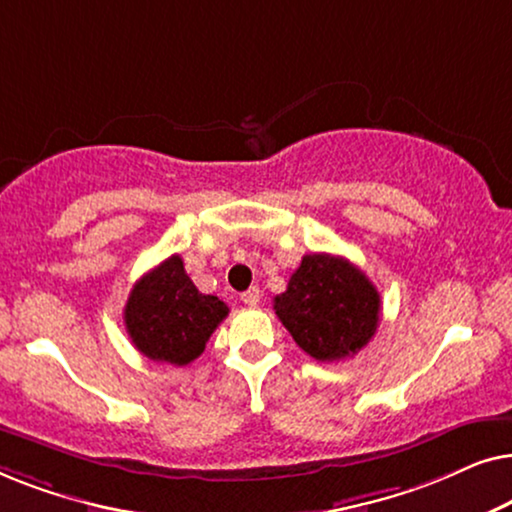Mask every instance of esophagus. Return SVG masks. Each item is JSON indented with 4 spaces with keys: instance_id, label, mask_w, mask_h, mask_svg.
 Instances as JSON below:
<instances>
[{
    "instance_id": "1",
    "label": "esophagus",
    "mask_w": 512,
    "mask_h": 512,
    "mask_svg": "<svg viewBox=\"0 0 512 512\" xmlns=\"http://www.w3.org/2000/svg\"><path fill=\"white\" fill-rule=\"evenodd\" d=\"M242 303L249 305V307H256L258 303H261V289L258 286H251V289H247L242 293Z\"/></svg>"
}]
</instances>
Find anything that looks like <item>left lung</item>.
<instances>
[{"label":"left lung","mask_w":512,"mask_h":512,"mask_svg":"<svg viewBox=\"0 0 512 512\" xmlns=\"http://www.w3.org/2000/svg\"><path fill=\"white\" fill-rule=\"evenodd\" d=\"M275 314L312 359L340 361L375 335L380 293L347 258L307 254L275 298Z\"/></svg>","instance_id":"left-lung-1"}]
</instances>
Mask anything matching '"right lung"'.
<instances>
[{"label": "right lung", "instance_id": "add662e5", "mask_svg": "<svg viewBox=\"0 0 512 512\" xmlns=\"http://www.w3.org/2000/svg\"><path fill=\"white\" fill-rule=\"evenodd\" d=\"M228 305L195 289L179 254L165 258L132 286L123 319L132 345L151 361L188 366L205 352Z\"/></svg>", "mask_w": 512, "mask_h": 512}]
</instances>
